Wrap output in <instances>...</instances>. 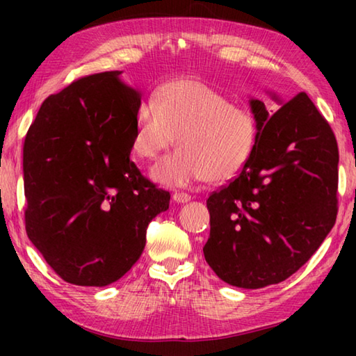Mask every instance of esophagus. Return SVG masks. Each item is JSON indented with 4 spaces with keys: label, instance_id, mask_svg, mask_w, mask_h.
Wrapping results in <instances>:
<instances>
[{
    "label": "esophagus",
    "instance_id": "1",
    "mask_svg": "<svg viewBox=\"0 0 356 356\" xmlns=\"http://www.w3.org/2000/svg\"><path fill=\"white\" fill-rule=\"evenodd\" d=\"M172 200L176 201V202L184 204V202H188V201H191V195H188V193H174V195H172Z\"/></svg>",
    "mask_w": 356,
    "mask_h": 356
}]
</instances>
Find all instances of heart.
<instances>
[{
  "label": "heart",
  "instance_id": "b5f03b06",
  "mask_svg": "<svg viewBox=\"0 0 356 356\" xmlns=\"http://www.w3.org/2000/svg\"><path fill=\"white\" fill-rule=\"evenodd\" d=\"M180 146L152 170L159 184L185 186L200 180L227 182L248 163L259 127L250 108L232 105L225 94L195 78L160 84L138 106L131 150L154 160L174 143Z\"/></svg>",
  "mask_w": 356,
  "mask_h": 356
}]
</instances>
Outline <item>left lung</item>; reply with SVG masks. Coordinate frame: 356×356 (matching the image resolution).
I'll use <instances>...</instances> for the list:
<instances>
[{
    "mask_svg": "<svg viewBox=\"0 0 356 356\" xmlns=\"http://www.w3.org/2000/svg\"><path fill=\"white\" fill-rule=\"evenodd\" d=\"M250 105L256 149L238 176L209 196L204 257L227 284L261 289L297 272L334 226L339 150L305 92L275 114L261 100Z\"/></svg>",
    "mask_w": 356,
    "mask_h": 356,
    "instance_id": "obj_1",
    "label": "left lung"
}]
</instances>
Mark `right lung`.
I'll list each match as a JSON object with an SVG mask.
<instances>
[{"label":"right lung","instance_id":"add662e5","mask_svg":"<svg viewBox=\"0 0 356 356\" xmlns=\"http://www.w3.org/2000/svg\"><path fill=\"white\" fill-rule=\"evenodd\" d=\"M120 72L81 76L44 100L23 144L25 227L59 278L108 286L129 272L170 191L130 160L141 95Z\"/></svg>","mask_w":356,"mask_h":356}]
</instances>
